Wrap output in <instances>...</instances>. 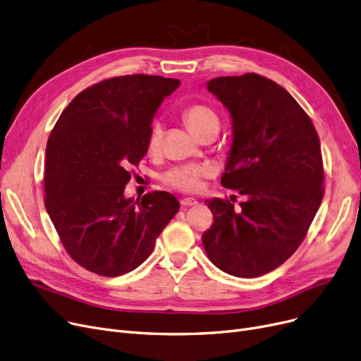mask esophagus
Listing matches in <instances>:
<instances>
[{
	"mask_svg": "<svg viewBox=\"0 0 361 361\" xmlns=\"http://www.w3.org/2000/svg\"><path fill=\"white\" fill-rule=\"evenodd\" d=\"M180 203H181V207L187 208V207H195V205H197V200H196L195 197H184V199L180 200Z\"/></svg>",
	"mask_w": 361,
	"mask_h": 361,
	"instance_id": "1",
	"label": "esophagus"
}]
</instances>
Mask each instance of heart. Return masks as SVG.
Here are the masks:
<instances>
[{
	"label": "heart",
	"instance_id": "b5f03b06",
	"mask_svg": "<svg viewBox=\"0 0 361 361\" xmlns=\"http://www.w3.org/2000/svg\"><path fill=\"white\" fill-rule=\"evenodd\" d=\"M183 119L189 125V128L197 135L203 130H207L212 125H218V116L212 109L203 103H192L183 109ZM164 127L162 122L154 119L149 128L147 134V150L149 153H156L162 146ZM211 176V166L208 165H181L166 171L162 176V181L172 187V189L192 193L196 192L203 178Z\"/></svg>",
	"mask_w": 361,
	"mask_h": 361
}]
</instances>
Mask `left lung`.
Masks as SVG:
<instances>
[{"instance_id":"8db88e82","label":"left lung","mask_w":361,"mask_h":361,"mask_svg":"<svg viewBox=\"0 0 361 361\" xmlns=\"http://www.w3.org/2000/svg\"><path fill=\"white\" fill-rule=\"evenodd\" d=\"M231 115L233 143L221 184L246 197L205 203L214 215L202 243L211 262L236 277H258L298 249L324 195L320 140L290 94L258 73L208 84Z\"/></svg>"}]
</instances>
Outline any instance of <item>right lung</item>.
<instances>
[{"label":"right lung","mask_w":361,"mask_h":361,"mask_svg":"<svg viewBox=\"0 0 361 361\" xmlns=\"http://www.w3.org/2000/svg\"><path fill=\"white\" fill-rule=\"evenodd\" d=\"M178 85L158 75L109 78L78 94L49 137L45 209L66 252L91 273L116 277L137 269L178 212L168 192L123 196L131 166L147 153L153 115Z\"/></svg>","instance_id":"1"}]
</instances>
